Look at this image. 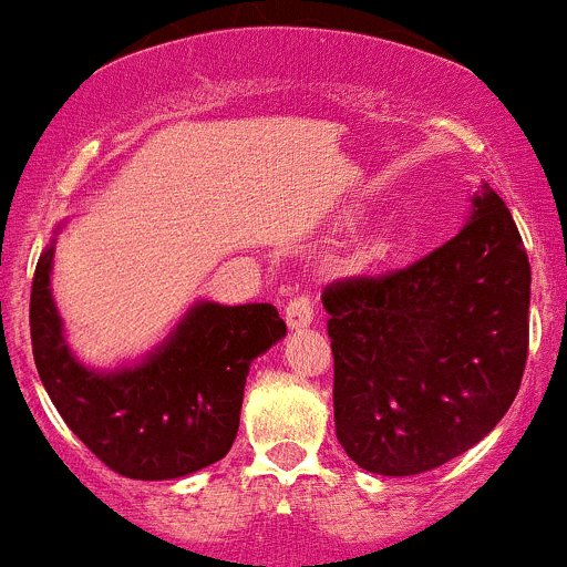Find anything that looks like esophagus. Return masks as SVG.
<instances>
[{
    "mask_svg": "<svg viewBox=\"0 0 567 567\" xmlns=\"http://www.w3.org/2000/svg\"><path fill=\"white\" fill-rule=\"evenodd\" d=\"M286 322L291 330H300L306 324L313 322V300L308 295L291 297L289 306H286Z\"/></svg>",
    "mask_w": 567,
    "mask_h": 567,
    "instance_id": "1",
    "label": "esophagus"
}]
</instances>
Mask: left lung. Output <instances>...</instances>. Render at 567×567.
<instances>
[{
  "label": "left lung",
  "mask_w": 567,
  "mask_h": 567,
  "mask_svg": "<svg viewBox=\"0 0 567 567\" xmlns=\"http://www.w3.org/2000/svg\"><path fill=\"white\" fill-rule=\"evenodd\" d=\"M532 270L504 200L482 184L472 220L424 259L322 291L339 444L361 468L444 466L509 411L529 352Z\"/></svg>",
  "instance_id": "obj_1"
}]
</instances>
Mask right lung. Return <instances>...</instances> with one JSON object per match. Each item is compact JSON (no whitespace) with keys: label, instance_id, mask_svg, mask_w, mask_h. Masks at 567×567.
I'll list each match as a JSON object with an SVG mask.
<instances>
[{"label":"right lung","instance_id":"1","mask_svg":"<svg viewBox=\"0 0 567 567\" xmlns=\"http://www.w3.org/2000/svg\"><path fill=\"white\" fill-rule=\"evenodd\" d=\"M38 259L30 295L32 355L71 433L115 474L176 480L228 455L250 361L286 336L270 302L189 308L171 339L134 369L93 372L69 352L49 272Z\"/></svg>","mask_w":567,"mask_h":567}]
</instances>
